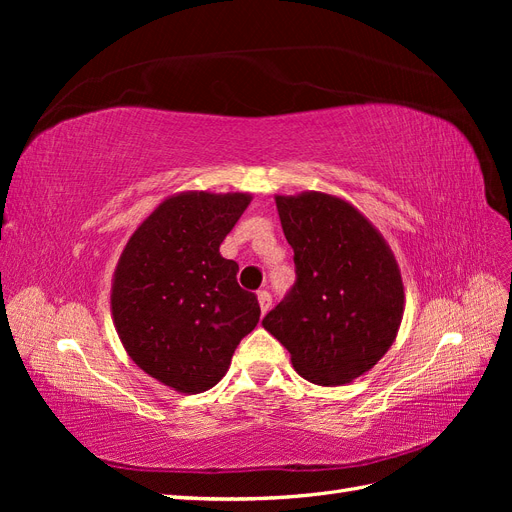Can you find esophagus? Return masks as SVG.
Listing matches in <instances>:
<instances>
[{"label": "esophagus", "mask_w": 512, "mask_h": 512, "mask_svg": "<svg viewBox=\"0 0 512 512\" xmlns=\"http://www.w3.org/2000/svg\"><path fill=\"white\" fill-rule=\"evenodd\" d=\"M256 297H258V305H260V312H262V314H267V312H269V309H271V294H269L267 290H258V294H256Z\"/></svg>", "instance_id": "esophagus-1"}]
</instances>
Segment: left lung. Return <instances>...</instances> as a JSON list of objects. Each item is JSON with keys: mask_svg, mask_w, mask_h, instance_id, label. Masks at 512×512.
I'll use <instances>...</instances> for the list:
<instances>
[{"mask_svg": "<svg viewBox=\"0 0 512 512\" xmlns=\"http://www.w3.org/2000/svg\"><path fill=\"white\" fill-rule=\"evenodd\" d=\"M297 282L262 320L290 352L297 374L320 386L348 384L395 342L406 294L395 254L348 200L301 192L275 196Z\"/></svg>", "mask_w": 512, "mask_h": 512, "instance_id": "obj_1", "label": "left lung"}]
</instances>
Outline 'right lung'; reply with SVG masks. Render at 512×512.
I'll return each instance as SVG.
<instances>
[{
	"label": "right lung",
	"instance_id": "add662e5",
	"mask_svg": "<svg viewBox=\"0 0 512 512\" xmlns=\"http://www.w3.org/2000/svg\"><path fill=\"white\" fill-rule=\"evenodd\" d=\"M247 192H179L132 232L111 286L115 331L145 374L183 395L209 391L260 320L239 265L220 254Z\"/></svg>",
	"mask_w": 512,
	"mask_h": 512
}]
</instances>
